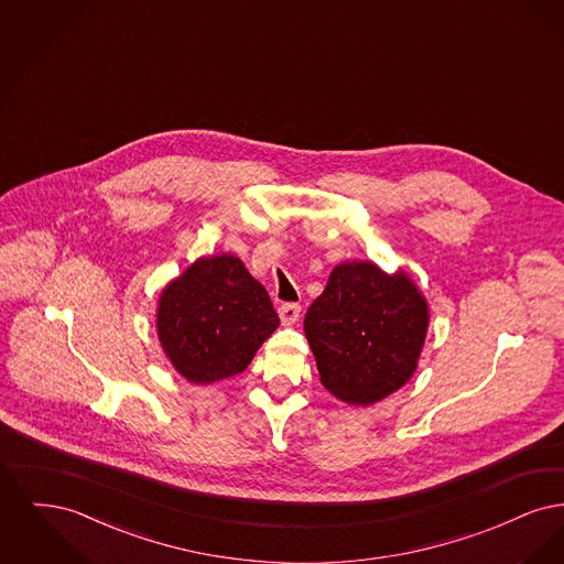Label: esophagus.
Listing matches in <instances>:
<instances>
[{
  "mask_svg": "<svg viewBox=\"0 0 564 564\" xmlns=\"http://www.w3.org/2000/svg\"><path fill=\"white\" fill-rule=\"evenodd\" d=\"M300 304H294V302H290V304H281L279 306V317H281V323L283 325H294L297 319H300Z\"/></svg>",
  "mask_w": 564,
  "mask_h": 564,
  "instance_id": "obj_1",
  "label": "esophagus"
}]
</instances>
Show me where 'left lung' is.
I'll return each mask as SVG.
<instances>
[{
  "mask_svg": "<svg viewBox=\"0 0 564 564\" xmlns=\"http://www.w3.org/2000/svg\"><path fill=\"white\" fill-rule=\"evenodd\" d=\"M427 327L430 306L410 274H389L375 262L338 264L304 317L323 387L364 408L416 372Z\"/></svg>",
  "mask_w": 564,
  "mask_h": 564,
  "instance_id": "8db88e82",
  "label": "left lung"
}]
</instances>
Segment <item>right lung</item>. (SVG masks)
<instances>
[{"label": "right lung", "instance_id": "right-lung-1", "mask_svg": "<svg viewBox=\"0 0 564 564\" xmlns=\"http://www.w3.org/2000/svg\"><path fill=\"white\" fill-rule=\"evenodd\" d=\"M276 327L269 292L232 253L198 258L159 297L162 350L192 384L242 372Z\"/></svg>", "mask_w": 564, "mask_h": 564}]
</instances>
